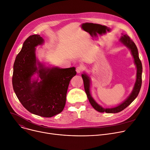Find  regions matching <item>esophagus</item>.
<instances>
[{"instance_id": "34e87169", "label": "esophagus", "mask_w": 150, "mask_h": 150, "mask_svg": "<svg viewBox=\"0 0 150 150\" xmlns=\"http://www.w3.org/2000/svg\"><path fill=\"white\" fill-rule=\"evenodd\" d=\"M82 69H83V68L82 67H81V66H79V67H77V68H76V72L77 73H80L81 71H82Z\"/></svg>"}]
</instances>
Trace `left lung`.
<instances>
[{"label":"left lung","instance_id":"8db88e82","mask_svg":"<svg viewBox=\"0 0 150 150\" xmlns=\"http://www.w3.org/2000/svg\"><path fill=\"white\" fill-rule=\"evenodd\" d=\"M123 35L120 39V43H122L125 46L127 47L129 49L131 54L134 58V63L137 68V74H136V81L135 82L133 90L131 92L130 95L128 96L125 100L118 105L112 108H104L102 106L98 104L95 99L93 98L90 93V84H91V80L90 77L86 74L83 73L82 74V77L84 85V89L86 93L87 96L88 97V101L91 105H92L96 110L99 112H106V113H118L121 111L124 110L127 107L130 105L134 99L137 98L138 96L139 91L142 86V62L139 59V52L137 47L134 42V41L129 38V37L126 34Z\"/></svg>","mask_w":150,"mask_h":150}]
</instances>
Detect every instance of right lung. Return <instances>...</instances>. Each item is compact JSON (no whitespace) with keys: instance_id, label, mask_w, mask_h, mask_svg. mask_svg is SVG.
<instances>
[{"instance_id":"1","label":"right lung","mask_w":150,"mask_h":150,"mask_svg":"<svg viewBox=\"0 0 150 150\" xmlns=\"http://www.w3.org/2000/svg\"><path fill=\"white\" fill-rule=\"evenodd\" d=\"M43 42L39 35L25 40L14 63L12 83L19 101L28 112L52 117L65 108L68 85L76 71L74 67H46L35 55V47ZM35 74L38 78L33 80L32 76Z\"/></svg>"}]
</instances>
